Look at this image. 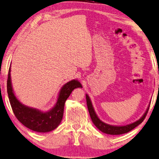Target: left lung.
Here are the masks:
<instances>
[{
  "label": "left lung",
  "mask_w": 159,
  "mask_h": 159,
  "mask_svg": "<svg viewBox=\"0 0 159 159\" xmlns=\"http://www.w3.org/2000/svg\"><path fill=\"white\" fill-rule=\"evenodd\" d=\"M86 101H87L88 109H89L90 118H91L93 124L95 125V127H96L98 129H100V131H101V132L105 133V134H112V135L125 134V133L129 132L131 130L134 129L136 127H137L139 125H140L141 123L143 122V120L145 119L146 116H147V113H148V109H149V107H148L147 111H146L145 114L143 115V117L141 118V119L139 120L138 121H137V122L132 123V124L128 125L117 127V126H112V125H107V124H105V123L102 122V121L100 120V119L98 117L96 114H95L94 109H93V105L91 104V102H90V100L88 95H86Z\"/></svg>",
  "instance_id": "obj_1"
}]
</instances>
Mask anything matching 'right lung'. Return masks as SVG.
Returning a JSON list of instances; mask_svg holds the SVG:
<instances>
[{"label": "right lung", "instance_id": "right-lung-1", "mask_svg": "<svg viewBox=\"0 0 159 159\" xmlns=\"http://www.w3.org/2000/svg\"><path fill=\"white\" fill-rule=\"evenodd\" d=\"M11 68L7 80V91L12 112L16 118L25 127L37 132H48L59 126L64 115V104L73 90L82 87L76 80L68 82L64 85L59 93L57 104L52 110L42 112L38 110L26 107L21 104L15 96L11 81Z\"/></svg>", "mask_w": 159, "mask_h": 159}]
</instances>
